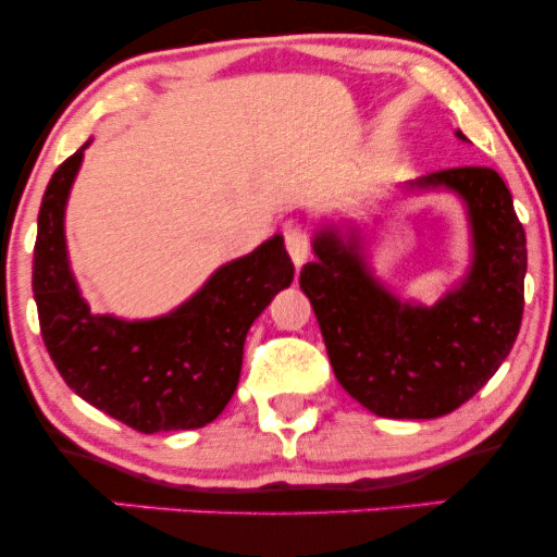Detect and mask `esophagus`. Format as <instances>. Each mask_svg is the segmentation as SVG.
Listing matches in <instances>:
<instances>
[{
    "mask_svg": "<svg viewBox=\"0 0 557 557\" xmlns=\"http://www.w3.org/2000/svg\"><path fill=\"white\" fill-rule=\"evenodd\" d=\"M285 248L287 253H290L296 270L298 267H304V261L309 259V235H306V230L296 225V222L285 225Z\"/></svg>",
    "mask_w": 557,
    "mask_h": 557,
    "instance_id": "1",
    "label": "esophagus"
}]
</instances>
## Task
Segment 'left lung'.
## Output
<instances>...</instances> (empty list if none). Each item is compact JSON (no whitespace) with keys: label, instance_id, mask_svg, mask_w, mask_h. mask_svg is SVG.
Here are the masks:
<instances>
[{"label":"left lung","instance_id":"obj_1","mask_svg":"<svg viewBox=\"0 0 557 557\" xmlns=\"http://www.w3.org/2000/svg\"><path fill=\"white\" fill-rule=\"evenodd\" d=\"M406 190H450L469 220L471 264L437 304L403 300L376 280L350 220L317 230V259L300 270V290L350 398L385 419H437L474 398L513 348L527 235L508 185L490 168L430 172Z\"/></svg>","mask_w":557,"mask_h":557}]
</instances>
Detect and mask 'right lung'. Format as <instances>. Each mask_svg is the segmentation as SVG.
I'll return each mask as SVG.
<instances>
[{
  "label": "right lung",
  "instance_id": "right-lung-1",
  "mask_svg": "<svg viewBox=\"0 0 557 557\" xmlns=\"http://www.w3.org/2000/svg\"><path fill=\"white\" fill-rule=\"evenodd\" d=\"M88 144L57 168L38 212L34 298L44 345L67 387L112 419L144 434L198 430L233 398L253 319L293 283L283 235L222 264L170 314H94L65 240L67 196Z\"/></svg>",
  "mask_w": 557,
  "mask_h": 557
}]
</instances>
